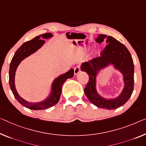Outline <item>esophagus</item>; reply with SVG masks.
Listing matches in <instances>:
<instances>
[{"label":"esophagus","instance_id":"34e87169","mask_svg":"<svg viewBox=\"0 0 146 146\" xmlns=\"http://www.w3.org/2000/svg\"><path fill=\"white\" fill-rule=\"evenodd\" d=\"M80 72V67L79 66H76L74 68V75H78Z\"/></svg>","mask_w":146,"mask_h":146}]
</instances>
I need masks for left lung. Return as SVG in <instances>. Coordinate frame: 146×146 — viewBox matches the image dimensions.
<instances>
[{
  "mask_svg": "<svg viewBox=\"0 0 146 146\" xmlns=\"http://www.w3.org/2000/svg\"><path fill=\"white\" fill-rule=\"evenodd\" d=\"M104 40L108 44L100 53V57L84 62L80 68L89 75V82L85 87L84 92L89 101L100 108L113 110L125 104L133 93L134 63L128 49L113 37L99 35L95 39L98 44H101ZM111 64L122 74L124 87L120 95L116 98L106 99L100 96L96 91V76L102 69Z\"/></svg>",
  "mask_w": 146,
  "mask_h": 146,
  "instance_id": "1",
  "label": "left lung"
}]
</instances>
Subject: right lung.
<instances>
[{"label": "right lung", "instance_id": "obj_1", "mask_svg": "<svg viewBox=\"0 0 146 146\" xmlns=\"http://www.w3.org/2000/svg\"><path fill=\"white\" fill-rule=\"evenodd\" d=\"M52 36L53 35L51 33H46L45 34L37 36L30 41L25 42L15 53L12 61L10 62V70H9V84H10L11 90L15 98L20 104L33 110L48 109L57 104L59 101L60 96L61 95L62 86L64 82L67 79L72 78L74 76V69L71 68L67 72L55 78L51 85V92L50 95L43 101L39 102H29L27 101L21 97L17 92L15 86V76L17 66H19L22 60L33 53H35L43 46L45 43V40L43 39H48Z\"/></svg>", "mask_w": 146, "mask_h": 146}]
</instances>
